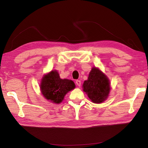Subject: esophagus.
<instances>
[{"label": "esophagus", "mask_w": 148, "mask_h": 148, "mask_svg": "<svg viewBox=\"0 0 148 148\" xmlns=\"http://www.w3.org/2000/svg\"><path fill=\"white\" fill-rule=\"evenodd\" d=\"M76 84H77L78 86H81V81H80V80L77 79V81H76Z\"/></svg>", "instance_id": "obj_1"}]
</instances>
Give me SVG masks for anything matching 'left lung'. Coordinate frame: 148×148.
<instances>
[{"label":"left lung","instance_id":"obj_1","mask_svg":"<svg viewBox=\"0 0 148 148\" xmlns=\"http://www.w3.org/2000/svg\"><path fill=\"white\" fill-rule=\"evenodd\" d=\"M83 87V91L86 92L89 99L92 102L97 104L107 99L110 89L108 78L95 67L92 69L88 79L84 81Z\"/></svg>","mask_w":148,"mask_h":148}]
</instances>
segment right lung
Masks as SVG:
<instances>
[{
	"label": "right lung",
	"instance_id": "1",
	"mask_svg": "<svg viewBox=\"0 0 148 148\" xmlns=\"http://www.w3.org/2000/svg\"><path fill=\"white\" fill-rule=\"evenodd\" d=\"M40 87L46 99L59 104L67 92L75 88V84L71 80L61 79L57 71L54 70L44 76Z\"/></svg>",
	"mask_w": 148,
	"mask_h": 148
}]
</instances>
